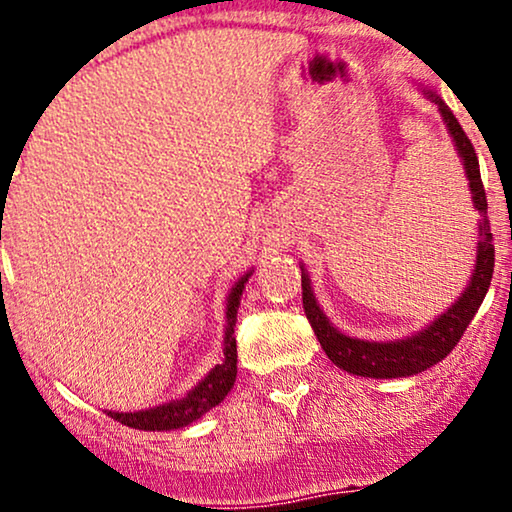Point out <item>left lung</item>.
I'll use <instances>...</instances> for the list:
<instances>
[{
  "mask_svg": "<svg viewBox=\"0 0 512 512\" xmlns=\"http://www.w3.org/2000/svg\"><path fill=\"white\" fill-rule=\"evenodd\" d=\"M426 98H431L438 105L442 121H445L449 138H452L456 152L461 156L463 170H466L470 196H473V206L480 213V241H478V257H475L473 276L461 292V297L449 306V309L433 320L426 330L417 332V335L395 339V342H367V339H356L339 332L330 318L320 311V306L313 297L311 281L306 269L302 267V304L309 323L316 332L320 346L327 353V358L335 363L339 370L358 374V377H372V379H395V377H412L433 367L435 363L447 358V353L459 344V339L466 332L470 320L478 313L482 299H485L489 283H492L494 274V238L492 229H489L487 220V196L485 187H482L480 177V163L475 156V149L470 145L468 135L452 109L445 105V100L431 88H424Z\"/></svg>",
  "mask_w": 512,
  "mask_h": 512,
  "instance_id": "8db88e82",
  "label": "left lung"
}]
</instances>
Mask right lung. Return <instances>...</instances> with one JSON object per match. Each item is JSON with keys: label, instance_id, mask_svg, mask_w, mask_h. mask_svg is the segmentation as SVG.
Returning a JSON list of instances; mask_svg holds the SVG:
<instances>
[{"label": "right lung", "instance_id": "obj_1", "mask_svg": "<svg viewBox=\"0 0 512 512\" xmlns=\"http://www.w3.org/2000/svg\"><path fill=\"white\" fill-rule=\"evenodd\" d=\"M252 276V271L238 278L227 297V330H224V358L220 365H215L185 398L170 400L166 405L149 407V410L140 412H112L105 410L107 417H112L119 424L138 428V431H173V428H182L194 424L203 414L220 405L227 393L234 388L236 381V313L238 304H241V295L245 290V283Z\"/></svg>", "mask_w": 512, "mask_h": 512}]
</instances>
